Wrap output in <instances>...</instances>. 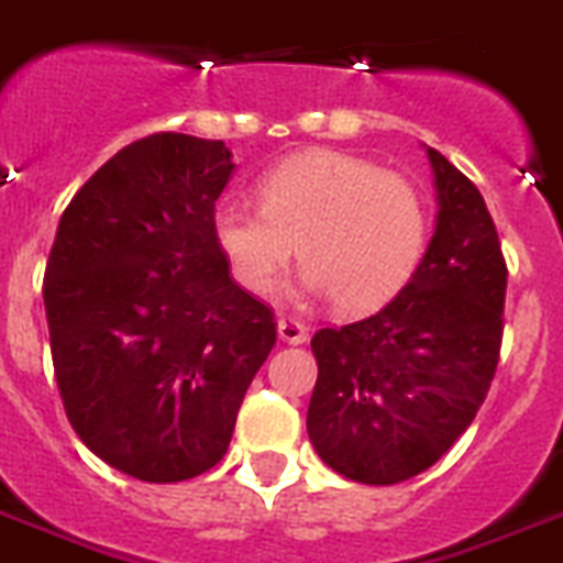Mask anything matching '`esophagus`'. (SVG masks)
<instances>
[{
	"label": "esophagus",
	"mask_w": 563,
	"mask_h": 563,
	"mask_svg": "<svg viewBox=\"0 0 563 563\" xmlns=\"http://www.w3.org/2000/svg\"><path fill=\"white\" fill-rule=\"evenodd\" d=\"M278 339L287 341V344H305L307 341V328L296 319H278Z\"/></svg>",
	"instance_id": "obj_1"
}]
</instances>
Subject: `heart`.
<instances>
[{
    "instance_id": "1",
    "label": "heart",
    "mask_w": 563,
    "mask_h": 563,
    "mask_svg": "<svg viewBox=\"0 0 563 563\" xmlns=\"http://www.w3.org/2000/svg\"><path fill=\"white\" fill-rule=\"evenodd\" d=\"M213 242L235 285L267 296L299 247L301 287L341 313H373L416 276L430 210L401 173L339 151L285 158L258 181V205L222 201Z\"/></svg>"
}]
</instances>
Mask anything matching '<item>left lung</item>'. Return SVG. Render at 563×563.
I'll list each match as a JSON object with an SVG mask.
<instances>
[{
    "instance_id": "left-lung-1",
    "label": "left lung",
    "mask_w": 563,
    "mask_h": 563,
    "mask_svg": "<svg viewBox=\"0 0 563 563\" xmlns=\"http://www.w3.org/2000/svg\"><path fill=\"white\" fill-rule=\"evenodd\" d=\"M439 199L419 271L369 319L313 335L307 432L319 459L362 484L424 473L473 424L496 376L507 264L478 187L427 147Z\"/></svg>"
}]
</instances>
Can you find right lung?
Returning a JSON list of instances; mask_svg holds the SVG:
<instances>
[{
    "label": "right lung",
    "mask_w": 563,
    "mask_h": 563,
    "mask_svg": "<svg viewBox=\"0 0 563 563\" xmlns=\"http://www.w3.org/2000/svg\"><path fill=\"white\" fill-rule=\"evenodd\" d=\"M224 142L153 133L79 187L45 267L53 373L76 435L139 482L208 473L276 344L271 307L230 278L213 210Z\"/></svg>",
    "instance_id": "add662e5"
}]
</instances>
